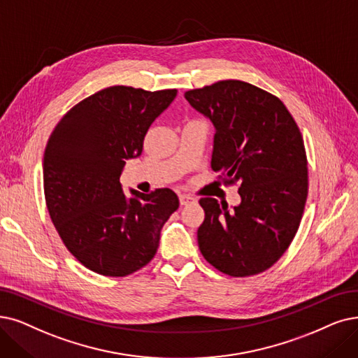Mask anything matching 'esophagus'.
<instances>
[{
    "label": "esophagus",
    "mask_w": 358,
    "mask_h": 358,
    "mask_svg": "<svg viewBox=\"0 0 358 358\" xmlns=\"http://www.w3.org/2000/svg\"><path fill=\"white\" fill-rule=\"evenodd\" d=\"M179 201H180V206H188L189 203L195 201V198H192L191 195H187V194H179Z\"/></svg>",
    "instance_id": "1"
}]
</instances>
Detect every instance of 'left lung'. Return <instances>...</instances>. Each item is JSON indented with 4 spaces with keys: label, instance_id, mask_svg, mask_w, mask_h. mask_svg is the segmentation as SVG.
Instances as JSON below:
<instances>
[{
    "label": "left lung",
    "instance_id": "left-lung-1",
    "mask_svg": "<svg viewBox=\"0 0 358 358\" xmlns=\"http://www.w3.org/2000/svg\"><path fill=\"white\" fill-rule=\"evenodd\" d=\"M214 126L211 169L238 183L239 206L201 198L198 227L204 259L231 276L273 266L292 242L307 199L304 141L279 98L242 80H220L185 92Z\"/></svg>",
    "mask_w": 358,
    "mask_h": 358
}]
</instances>
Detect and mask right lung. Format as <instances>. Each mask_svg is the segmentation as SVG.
I'll return each instance as SVG.
<instances>
[{
    "instance_id": "1",
    "label": "right lung",
    "mask_w": 358,
    "mask_h": 358,
    "mask_svg": "<svg viewBox=\"0 0 358 358\" xmlns=\"http://www.w3.org/2000/svg\"><path fill=\"white\" fill-rule=\"evenodd\" d=\"M176 90L110 87L85 98L55 126L44 154L50 217L66 248L98 275L120 278L151 262L163 224L179 207L169 189L126 195L120 175Z\"/></svg>"
}]
</instances>
